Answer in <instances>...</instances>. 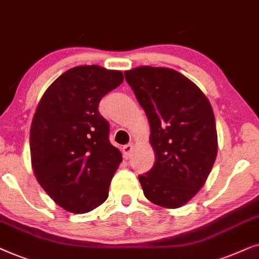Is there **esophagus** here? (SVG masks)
<instances>
[{"mask_svg": "<svg viewBox=\"0 0 259 259\" xmlns=\"http://www.w3.org/2000/svg\"><path fill=\"white\" fill-rule=\"evenodd\" d=\"M122 151H123V156L125 158H129L130 154H132V151H133V144L127 143V144H125V146H123Z\"/></svg>", "mask_w": 259, "mask_h": 259, "instance_id": "1", "label": "esophagus"}]
</instances>
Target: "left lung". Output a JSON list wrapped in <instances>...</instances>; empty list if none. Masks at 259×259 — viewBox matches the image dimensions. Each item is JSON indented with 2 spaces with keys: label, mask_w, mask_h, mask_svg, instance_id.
Here are the masks:
<instances>
[{
  "label": "left lung",
  "mask_w": 259,
  "mask_h": 259,
  "mask_svg": "<svg viewBox=\"0 0 259 259\" xmlns=\"http://www.w3.org/2000/svg\"><path fill=\"white\" fill-rule=\"evenodd\" d=\"M150 123L153 168L139 180L148 200L165 208L188 202L204 186L218 151L208 99L180 72L141 66L124 72Z\"/></svg>",
  "instance_id": "obj_1"
}]
</instances>
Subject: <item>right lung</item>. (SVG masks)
Wrapping results in <instances>:
<instances>
[{
	"label": "right lung",
	"instance_id": "1",
	"mask_svg": "<svg viewBox=\"0 0 259 259\" xmlns=\"http://www.w3.org/2000/svg\"><path fill=\"white\" fill-rule=\"evenodd\" d=\"M120 71L97 65L65 72L46 90L30 126L36 180L55 204L72 213L105 201L122 154L109 141L101 99L123 82Z\"/></svg>",
	"mask_w": 259,
	"mask_h": 259
}]
</instances>
